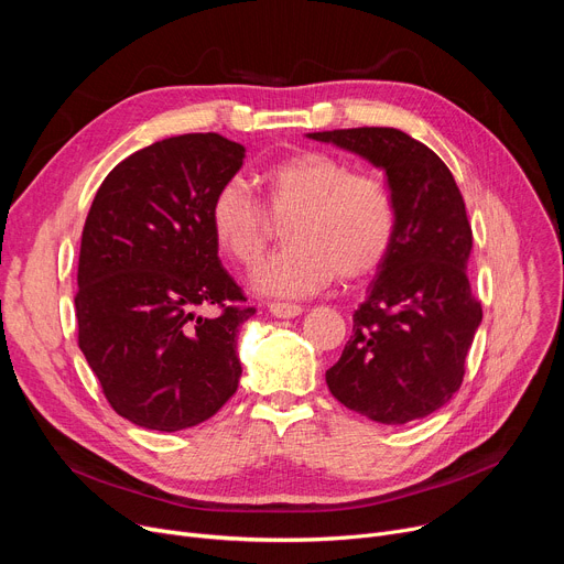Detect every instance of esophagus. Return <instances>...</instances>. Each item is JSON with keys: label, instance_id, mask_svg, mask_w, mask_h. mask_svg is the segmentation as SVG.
Wrapping results in <instances>:
<instances>
[{"label": "esophagus", "instance_id": "1", "mask_svg": "<svg viewBox=\"0 0 564 564\" xmlns=\"http://www.w3.org/2000/svg\"><path fill=\"white\" fill-rule=\"evenodd\" d=\"M302 311L304 308L297 304H283V302L270 304V313L276 317H297V315H302Z\"/></svg>", "mask_w": 564, "mask_h": 564}]
</instances>
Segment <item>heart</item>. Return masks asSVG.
<instances>
[{
	"mask_svg": "<svg viewBox=\"0 0 564 564\" xmlns=\"http://www.w3.org/2000/svg\"><path fill=\"white\" fill-rule=\"evenodd\" d=\"M262 203L230 177L213 196L210 230L237 264L253 267L283 224L279 253L253 274V288L272 297H306L336 276L359 281L377 272L398 232V205L383 177L351 171L322 151H300L260 173Z\"/></svg>",
	"mask_w": 564,
	"mask_h": 564,
	"instance_id": "heart-1",
	"label": "heart"
}]
</instances>
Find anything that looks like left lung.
<instances>
[{"label": "left lung", "instance_id": "obj_1", "mask_svg": "<svg viewBox=\"0 0 564 564\" xmlns=\"http://www.w3.org/2000/svg\"><path fill=\"white\" fill-rule=\"evenodd\" d=\"M308 137L381 166L398 205L395 242L351 315V336L327 370V387L340 404L383 425L425 419L459 391L482 322L466 274L473 230L464 196L443 160L402 130Z\"/></svg>", "mask_w": 564, "mask_h": 564}]
</instances>
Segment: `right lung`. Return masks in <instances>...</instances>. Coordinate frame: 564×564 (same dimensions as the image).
<instances>
[{"label": "right lung", "instance_id": "right-lung-1", "mask_svg": "<svg viewBox=\"0 0 564 564\" xmlns=\"http://www.w3.org/2000/svg\"><path fill=\"white\" fill-rule=\"evenodd\" d=\"M242 162L215 132L155 141L113 166L86 215L77 343L109 406L145 430L198 425L237 391V329L256 308L217 256L210 203Z\"/></svg>", "mask_w": 564, "mask_h": 564}]
</instances>
